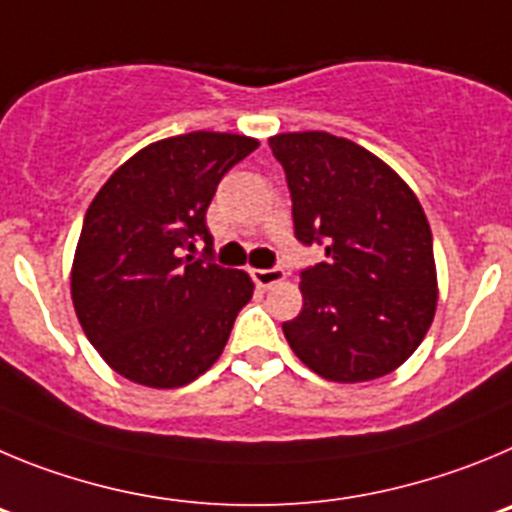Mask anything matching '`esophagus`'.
Instances as JSON below:
<instances>
[{"label":"esophagus","instance_id":"34e87169","mask_svg":"<svg viewBox=\"0 0 512 512\" xmlns=\"http://www.w3.org/2000/svg\"><path fill=\"white\" fill-rule=\"evenodd\" d=\"M252 280L257 283V288H270V285L285 280V270H280V267H270V270H252Z\"/></svg>","mask_w":512,"mask_h":512}]
</instances>
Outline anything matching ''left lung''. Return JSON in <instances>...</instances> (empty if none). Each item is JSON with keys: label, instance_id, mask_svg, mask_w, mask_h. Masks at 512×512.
<instances>
[{"label": "left lung", "instance_id": "1", "mask_svg": "<svg viewBox=\"0 0 512 512\" xmlns=\"http://www.w3.org/2000/svg\"><path fill=\"white\" fill-rule=\"evenodd\" d=\"M303 245L326 260L301 273L303 308L283 334L308 370L367 382L398 370L434 321L431 227L408 183L357 142L329 132L270 137Z\"/></svg>", "mask_w": 512, "mask_h": 512}]
</instances>
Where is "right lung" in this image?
<instances>
[{"instance_id": "add662e5", "label": "right lung", "mask_w": 512, "mask_h": 512, "mask_svg": "<svg viewBox=\"0 0 512 512\" xmlns=\"http://www.w3.org/2000/svg\"><path fill=\"white\" fill-rule=\"evenodd\" d=\"M260 142L188 132L142 147L114 170L84 216L71 267L78 324L101 359L145 388H181L214 365L250 275L211 255L206 209L232 165Z\"/></svg>"}]
</instances>
